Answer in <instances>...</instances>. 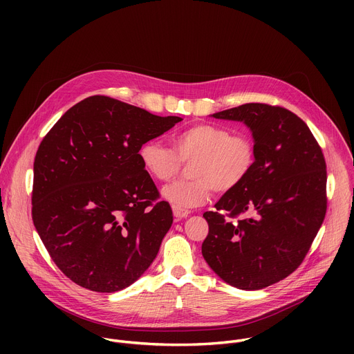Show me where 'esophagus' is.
<instances>
[{"mask_svg":"<svg viewBox=\"0 0 354 354\" xmlns=\"http://www.w3.org/2000/svg\"><path fill=\"white\" fill-rule=\"evenodd\" d=\"M190 214V212L189 210H180V209H175L174 207V216H175V218L179 221V220H182V218H185V217H187Z\"/></svg>","mask_w":354,"mask_h":354,"instance_id":"34e87169","label":"esophagus"}]
</instances>
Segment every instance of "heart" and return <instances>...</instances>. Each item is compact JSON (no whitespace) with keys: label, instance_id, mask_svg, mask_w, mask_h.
<instances>
[{"label":"heart","instance_id":"heart-1","mask_svg":"<svg viewBox=\"0 0 354 354\" xmlns=\"http://www.w3.org/2000/svg\"><path fill=\"white\" fill-rule=\"evenodd\" d=\"M169 145L149 140L138 151L145 171L160 182L176 176L189 164L192 178L168 185L162 194L175 209L187 210L207 203L213 190L228 193L239 187L255 169L257 144L246 133L198 123L178 133Z\"/></svg>","mask_w":354,"mask_h":354}]
</instances>
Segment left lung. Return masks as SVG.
Returning <instances> with one entry per match:
<instances>
[{"label":"left lung","instance_id":"1","mask_svg":"<svg viewBox=\"0 0 354 354\" xmlns=\"http://www.w3.org/2000/svg\"><path fill=\"white\" fill-rule=\"evenodd\" d=\"M241 120L254 134V172L203 217L201 254L228 284L259 290L290 276L307 257L324 223L326 162L314 134L295 113L245 104L214 113Z\"/></svg>","mask_w":354,"mask_h":354}]
</instances>
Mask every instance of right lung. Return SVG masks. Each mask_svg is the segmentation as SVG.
I'll list each match as a JSON object with an SVG mask.
<instances>
[{
    "mask_svg": "<svg viewBox=\"0 0 354 354\" xmlns=\"http://www.w3.org/2000/svg\"><path fill=\"white\" fill-rule=\"evenodd\" d=\"M180 120L93 95L43 137L32 220L50 258L78 286L119 291L156 259L174 216L138 151Z\"/></svg>",
    "mask_w": 354,
    "mask_h": 354,
    "instance_id": "obj_1",
    "label": "right lung"
}]
</instances>
